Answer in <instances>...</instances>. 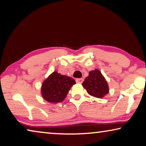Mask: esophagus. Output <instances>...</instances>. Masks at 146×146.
Masks as SVG:
<instances>
[{"label":"esophagus","mask_w":146,"mask_h":146,"mask_svg":"<svg viewBox=\"0 0 146 146\" xmlns=\"http://www.w3.org/2000/svg\"><path fill=\"white\" fill-rule=\"evenodd\" d=\"M76 82L78 84H82V82H84V79L83 78H78V79L76 80Z\"/></svg>","instance_id":"34e87169"}]
</instances>
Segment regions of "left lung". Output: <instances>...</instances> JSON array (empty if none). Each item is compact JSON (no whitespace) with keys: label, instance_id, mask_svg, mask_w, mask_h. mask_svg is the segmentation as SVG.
Listing matches in <instances>:
<instances>
[{"label":"left lung","instance_id":"1","mask_svg":"<svg viewBox=\"0 0 146 146\" xmlns=\"http://www.w3.org/2000/svg\"><path fill=\"white\" fill-rule=\"evenodd\" d=\"M82 86L89 95L96 98H103L109 92L107 81L98 69L89 72V76L86 78Z\"/></svg>","mask_w":146,"mask_h":146}]
</instances>
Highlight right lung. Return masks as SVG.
I'll return each mask as SVG.
<instances>
[{"instance_id":"add662e5","label":"right lung","mask_w":146,"mask_h":146,"mask_svg":"<svg viewBox=\"0 0 146 146\" xmlns=\"http://www.w3.org/2000/svg\"><path fill=\"white\" fill-rule=\"evenodd\" d=\"M75 84V80L72 78L54 71L42 83L41 95L48 102L53 104L61 102Z\"/></svg>"}]
</instances>
